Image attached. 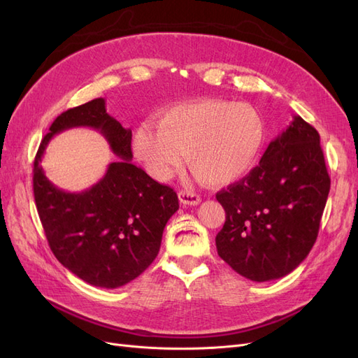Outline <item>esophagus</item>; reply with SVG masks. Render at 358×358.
I'll return each instance as SVG.
<instances>
[{
    "mask_svg": "<svg viewBox=\"0 0 358 358\" xmlns=\"http://www.w3.org/2000/svg\"><path fill=\"white\" fill-rule=\"evenodd\" d=\"M178 197H179V201L185 206H197L201 201L199 194L191 192V191H179Z\"/></svg>",
    "mask_w": 358,
    "mask_h": 358,
    "instance_id": "obj_1",
    "label": "esophagus"
}]
</instances>
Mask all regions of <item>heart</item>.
Segmentation results:
<instances>
[{"instance_id": "heart-1", "label": "heart", "mask_w": 358, "mask_h": 358, "mask_svg": "<svg viewBox=\"0 0 358 358\" xmlns=\"http://www.w3.org/2000/svg\"><path fill=\"white\" fill-rule=\"evenodd\" d=\"M264 145V124L252 106L204 99L170 107L138 125L136 158L150 176L166 180L187 155L192 175L206 185H227L252 170Z\"/></svg>"}]
</instances>
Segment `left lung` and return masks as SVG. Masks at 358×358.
<instances>
[{"mask_svg":"<svg viewBox=\"0 0 358 358\" xmlns=\"http://www.w3.org/2000/svg\"><path fill=\"white\" fill-rule=\"evenodd\" d=\"M329 191L320 134L296 115L248 176L216 194L225 210L218 255L255 282L284 278L315 243Z\"/></svg>","mask_w":358,"mask_h":358,"instance_id":"1","label":"left lung"}]
</instances>
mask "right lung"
I'll list each match as a JSON object with an SVG mask.
<instances>
[{
    "label": "right lung",
    "instance_id": "1",
    "mask_svg": "<svg viewBox=\"0 0 358 358\" xmlns=\"http://www.w3.org/2000/svg\"><path fill=\"white\" fill-rule=\"evenodd\" d=\"M76 126L100 131L120 159L82 193L55 187L39 166L48 140ZM131 129L95 99L61 113L43 138L34 161V199L49 246L58 262L85 282L117 288L131 282L158 255L162 231L179 209L176 192L136 167Z\"/></svg>",
    "mask_w": 358,
    "mask_h": 358
}]
</instances>
